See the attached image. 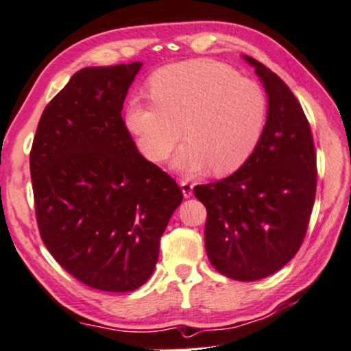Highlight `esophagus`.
<instances>
[{
  "mask_svg": "<svg viewBox=\"0 0 351 351\" xmlns=\"http://www.w3.org/2000/svg\"><path fill=\"white\" fill-rule=\"evenodd\" d=\"M180 186H181V189H182V193H184V197L186 198H189V197H192V193H193V184L189 180H184V178H182V180H180Z\"/></svg>",
  "mask_w": 351,
  "mask_h": 351,
  "instance_id": "34e87169",
  "label": "esophagus"
}]
</instances>
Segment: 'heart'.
<instances>
[{"label": "heart", "mask_w": 351, "mask_h": 351, "mask_svg": "<svg viewBox=\"0 0 351 351\" xmlns=\"http://www.w3.org/2000/svg\"><path fill=\"white\" fill-rule=\"evenodd\" d=\"M152 98L132 99L126 126L143 156L164 162L184 137L173 160L193 175L206 169L232 173L252 158L263 138L269 101L264 88L234 69L195 59L160 69L149 80Z\"/></svg>", "instance_id": "obj_1"}]
</instances>
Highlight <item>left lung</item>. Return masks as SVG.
Wrapping results in <instances>:
<instances>
[{
	"label": "left lung",
	"instance_id": "8db88e82",
	"mask_svg": "<svg viewBox=\"0 0 351 351\" xmlns=\"http://www.w3.org/2000/svg\"><path fill=\"white\" fill-rule=\"evenodd\" d=\"M269 97L258 148L236 173L193 187L206 206L210 264L237 281L274 275L302 247L317 189V158L302 104L280 76L248 58Z\"/></svg>",
	"mask_w": 351,
	"mask_h": 351
}]
</instances>
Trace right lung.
<instances>
[{
  "label": "right lung",
  "instance_id": "1",
  "mask_svg": "<svg viewBox=\"0 0 351 351\" xmlns=\"http://www.w3.org/2000/svg\"><path fill=\"white\" fill-rule=\"evenodd\" d=\"M142 64L87 66L47 104L29 154L36 219L48 252L88 287L131 292L152 276L182 202L121 119Z\"/></svg>",
  "mask_w": 351,
  "mask_h": 351
}]
</instances>
